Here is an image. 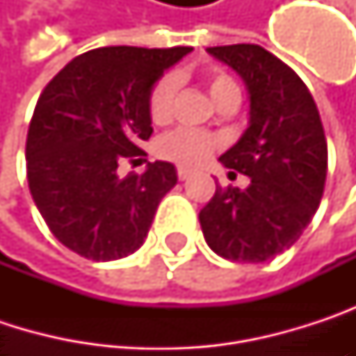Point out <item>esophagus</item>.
Here are the masks:
<instances>
[{
  "instance_id": "34e87169",
  "label": "esophagus",
  "mask_w": 356,
  "mask_h": 356,
  "mask_svg": "<svg viewBox=\"0 0 356 356\" xmlns=\"http://www.w3.org/2000/svg\"><path fill=\"white\" fill-rule=\"evenodd\" d=\"M177 177H179V181H185V179L191 177V171H189V169H183V167H179Z\"/></svg>"
}]
</instances>
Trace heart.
<instances>
[{"mask_svg": "<svg viewBox=\"0 0 356 356\" xmlns=\"http://www.w3.org/2000/svg\"><path fill=\"white\" fill-rule=\"evenodd\" d=\"M235 88H237V84L227 74H214L208 80V90H210L214 101L220 95L235 90ZM175 97H177V78L173 74L163 76L152 86L150 97H148V113H150L154 123H165L171 117ZM214 146H216V140L210 134L189 129V127H181V129L167 134L161 140L159 152L173 163L185 165V167H195V165H202L212 154Z\"/></svg>", "mask_w": 356, "mask_h": 356, "instance_id": "1", "label": "heart"}]
</instances>
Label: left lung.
<instances>
[{
	"label": "left lung",
	"mask_w": 356,
	"mask_h": 356,
	"mask_svg": "<svg viewBox=\"0 0 356 356\" xmlns=\"http://www.w3.org/2000/svg\"><path fill=\"white\" fill-rule=\"evenodd\" d=\"M249 90V127L220 163L251 181L220 187L200 210L206 243L231 261H268L312 222L323 195L327 144L305 82L259 44L208 47Z\"/></svg>",
	"instance_id": "obj_1"
}]
</instances>
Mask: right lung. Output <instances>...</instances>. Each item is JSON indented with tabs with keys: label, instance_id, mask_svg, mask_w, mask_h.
<instances>
[{
	"label": "right lung",
	"instance_id": "1",
	"mask_svg": "<svg viewBox=\"0 0 356 356\" xmlns=\"http://www.w3.org/2000/svg\"><path fill=\"white\" fill-rule=\"evenodd\" d=\"M191 47H101L74 57L40 92L26 136V177L36 208L63 245L92 261L140 248L156 208L177 183L171 163L117 175L152 136L148 97Z\"/></svg>",
	"mask_w": 356,
	"mask_h": 356
}]
</instances>
